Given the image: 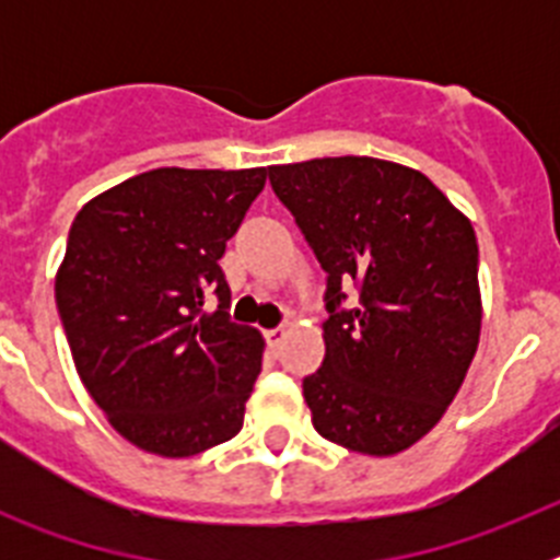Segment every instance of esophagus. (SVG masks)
<instances>
[{
    "label": "esophagus",
    "mask_w": 560,
    "mask_h": 560,
    "mask_svg": "<svg viewBox=\"0 0 560 560\" xmlns=\"http://www.w3.org/2000/svg\"><path fill=\"white\" fill-rule=\"evenodd\" d=\"M266 345H269L271 350H277L280 348V345H283V339H285V330L283 328H271V330H266Z\"/></svg>",
    "instance_id": "esophagus-1"
}]
</instances>
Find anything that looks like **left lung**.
Segmentation results:
<instances>
[{"mask_svg": "<svg viewBox=\"0 0 560 560\" xmlns=\"http://www.w3.org/2000/svg\"><path fill=\"white\" fill-rule=\"evenodd\" d=\"M269 182L328 275L325 359L303 378L314 429L350 452H404L443 418L477 353L471 221L420 171L373 156L271 165Z\"/></svg>", "mask_w": 560, "mask_h": 560, "instance_id": "left-lung-1", "label": "left lung"}]
</instances>
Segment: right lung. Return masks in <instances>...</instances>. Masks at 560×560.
<instances>
[{"label":"right lung","instance_id":"right-lung-1","mask_svg":"<svg viewBox=\"0 0 560 560\" xmlns=\"http://www.w3.org/2000/svg\"><path fill=\"white\" fill-rule=\"evenodd\" d=\"M264 185L266 167H156L69 226L63 334L83 387L142 452L190 457L244 427L264 336L232 323L219 260Z\"/></svg>","mask_w":560,"mask_h":560}]
</instances>
